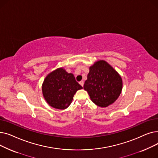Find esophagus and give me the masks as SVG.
I'll return each mask as SVG.
<instances>
[{"instance_id":"obj_1","label":"esophagus","mask_w":158,"mask_h":158,"mask_svg":"<svg viewBox=\"0 0 158 158\" xmlns=\"http://www.w3.org/2000/svg\"><path fill=\"white\" fill-rule=\"evenodd\" d=\"M79 84H80L82 86H83V85H84V81H81L79 82Z\"/></svg>"}]
</instances>
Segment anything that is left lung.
Returning <instances> with one entry per match:
<instances>
[{
	"mask_svg": "<svg viewBox=\"0 0 158 158\" xmlns=\"http://www.w3.org/2000/svg\"><path fill=\"white\" fill-rule=\"evenodd\" d=\"M84 85L91 100L99 107L111 105L120 96L122 79L118 73L106 61H96L89 67Z\"/></svg>",
	"mask_w": 158,
	"mask_h": 158,
	"instance_id": "1",
	"label": "left lung"
}]
</instances>
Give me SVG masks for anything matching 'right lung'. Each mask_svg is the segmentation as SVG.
<instances>
[{
	"mask_svg": "<svg viewBox=\"0 0 158 158\" xmlns=\"http://www.w3.org/2000/svg\"><path fill=\"white\" fill-rule=\"evenodd\" d=\"M82 88L72 73L59 68L47 75L42 85V93L51 107L64 110L70 105L77 91Z\"/></svg>",
	"mask_w": 158,
	"mask_h": 158,
	"instance_id": "obj_1",
	"label": "right lung"
}]
</instances>
